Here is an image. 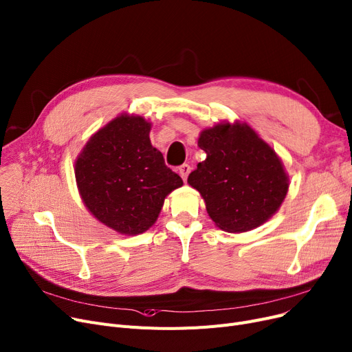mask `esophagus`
Wrapping results in <instances>:
<instances>
[{
	"label": "esophagus",
	"mask_w": 352,
	"mask_h": 352,
	"mask_svg": "<svg viewBox=\"0 0 352 352\" xmlns=\"http://www.w3.org/2000/svg\"><path fill=\"white\" fill-rule=\"evenodd\" d=\"M178 173H179V175H181V178L184 179V181H187V178H188V174L191 173V166L188 165V164H182L179 168H178Z\"/></svg>",
	"instance_id": "esophagus-1"
}]
</instances>
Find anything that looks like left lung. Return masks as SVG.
Returning a JSON list of instances; mask_svg holds the SVG:
<instances>
[{
    "label": "left lung",
    "mask_w": 352,
    "mask_h": 352,
    "mask_svg": "<svg viewBox=\"0 0 352 352\" xmlns=\"http://www.w3.org/2000/svg\"><path fill=\"white\" fill-rule=\"evenodd\" d=\"M198 146L207 154L188 177L206 202L214 224L227 232H247L280 210L289 177L274 148L244 121L204 128Z\"/></svg>",
    "instance_id": "1"
}]
</instances>
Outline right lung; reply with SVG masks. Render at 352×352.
<instances>
[{"instance_id":"add662e5","label":"right lung","mask_w":352,"mask_h":352,"mask_svg":"<svg viewBox=\"0 0 352 352\" xmlns=\"http://www.w3.org/2000/svg\"><path fill=\"white\" fill-rule=\"evenodd\" d=\"M150 131L144 117L120 114L89 137L74 165L87 210L121 235L153 227L165 197L182 186L153 146Z\"/></svg>"}]
</instances>
